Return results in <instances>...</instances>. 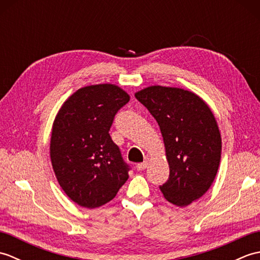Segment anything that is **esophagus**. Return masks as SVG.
I'll use <instances>...</instances> for the list:
<instances>
[{
  "label": "esophagus",
  "mask_w": 260,
  "mask_h": 260,
  "mask_svg": "<svg viewBox=\"0 0 260 260\" xmlns=\"http://www.w3.org/2000/svg\"><path fill=\"white\" fill-rule=\"evenodd\" d=\"M147 165H148V161H147V159H145V161L143 162V163L136 164V170H137V171H143V170H145V169L147 168Z\"/></svg>",
  "instance_id": "esophagus-1"
}]
</instances>
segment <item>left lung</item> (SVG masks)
I'll return each instance as SVG.
<instances>
[{"instance_id": "left-lung-1", "label": "left lung", "mask_w": 260, "mask_h": 260, "mask_svg": "<svg viewBox=\"0 0 260 260\" xmlns=\"http://www.w3.org/2000/svg\"><path fill=\"white\" fill-rule=\"evenodd\" d=\"M135 97L163 136L170 175L159 190L169 202L185 207L209 190L218 172L221 136L214 116L200 97L181 88L151 86Z\"/></svg>"}]
</instances>
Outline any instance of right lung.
Listing matches in <instances>:
<instances>
[{"mask_svg":"<svg viewBox=\"0 0 260 260\" xmlns=\"http://www.w3.org/2000/svg\"><path fill=\"white\" fill-rule=\"evenodd\" d=\"M129 102L118 86H87L73 93L53 121L50 157L60 186L80 207L93 209L113 200L128 179L109 129L118 110Z\"/></svg>","mask_w":260,"mask_h":260,"instance_id":"obj_1","label":"right lung"}]
</instances>
